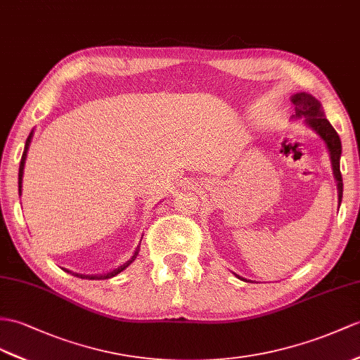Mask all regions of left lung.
<instances>
[{"label": "left lung", "mask_w": 360, "mask_h": 360, "mask_svg": "<svg viewBox=\"0 0 360 360\" xmlns=\"http://www.w3.org/2000/svg\"><path fill=\"white\" fill-rule=\"evenodd\" d=\"M292 102L295 105L293 117H296V119L305 117V124L309 125L311 129L316 131L328 148L330 159H331V165H333V174H335V179L338 181V197H339V206H340L344 183H342V174H340V165H339L340 154H342V145H340L339 134L336 133V129L331 127L327 117L323 116L321 102L316 98H313L311 94L296 93L292 96ZM238 278L244 281V278H241V276H238Z\"/></svg>", "instance_id": "left-lung-1"}]
</instances>
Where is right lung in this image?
<instances>
[{
  "label": "right lung",
  "mask_w": 360,
  "mask_h": 360,
  "mask_svg": "<svg viewBox=\"0 0 360 360\" xmlns=\"http://www.w3.org/2000/svg\"><path fill=\"white\" fill-rule=\"evenodd\" d=\"M32 137H33V131L32 133L29 134V137H27V140H25V146H24V153H22V157H21V163H20V172H18V191H20V195H21V188H22V174H24V163H25V157H27V150H29V145H30V142H32ZM137 253H139V249L134 252V255L131 257V259H128L125 264H122L120 267H117V269H114V270H111V271H108V274H103V275H79V274H73L75 276H79V278H82V279H108V278H112V276H116L117 274H120L122 270H125L131 262H133L134 259H136V257H137ZM68 271V270H67ZM68 274H72V271H68Z\"/></svg>",
  "instance_id": "add662e5"
}]
</instances>
